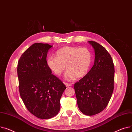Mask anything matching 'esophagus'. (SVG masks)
Returning <instances> with one entry per match:
<instances>
[{
	"label": "esophagus",
	"mask_w": 132,
	"mask_h": 132,
	"mask_svg": "<svg viewBox=\"0 0 132 132\" xmlns=\"http://www.w3.org/2000/svg\"><path fill=\"white\" fill-rule=\"evenodd\" d=\"M64 84H65V86H66L67 87H69V86H71V84L68 83V82H64Z\"/></svg>",
	"instance_id": "esophagus-1"
}]
</instances>
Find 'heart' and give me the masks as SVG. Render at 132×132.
Segmentation results:
<instances>
[{
  "instance_id": "1",
  "label": "heart",
  "mask_w": 132,
  "mask_h": 132,
  "mask_svg": "<svg viewBox=\"0 0 132 132\" xmlns=\"http://www.w3.org/2000/svg\"><path fill=\"white\" fill-rule=\"evenodd\" d=\"M92 59V53L86 47L66 46L57 51L56 57H50L47 62L50 69L57 76L61 75L66 65L68 71L65 78L72 79L75 77L81 78L88 73Z\"/></svg>"
}]
</instances>
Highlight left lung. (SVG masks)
<instances>
[{"mask_svg": "<svg viewBox=\"0 0 132 132\" xmlns=\"http://www.w3.org/2000/svg\"><path fill=\"white\" fill-rule=\"evenodd\" d=\"M88 43L95 51L94 65L82 78L74 85L80 111L87 116L102 111L111 97L114 88V68L106 50L94 41Z\"/></svg>", "mask_w": 132, "mask_h": 132, "instance_id": "left-lung-1", "label": "left lung"}]
</instances>
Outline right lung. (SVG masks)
I'll return each instance as SVG.
<instances>
[{
  "label": "right lung",
  "instance_id": "obj_1",
  "mask_svg": "<svg viewBox=\"0 0 132 132\" xmlns=\"http://www.w3.org/2000/svg\"><path fill=\"white\" fill-rule=\"evenodd\" d=\"M52 46L34 44L22 54L18 64L21 97L30 113L43 119L59 113L60 101L66 88L47 65L46 57Z\"/></svg>",
  "mask_w": 132,
  "mask_h": 132
}]
</instances>
